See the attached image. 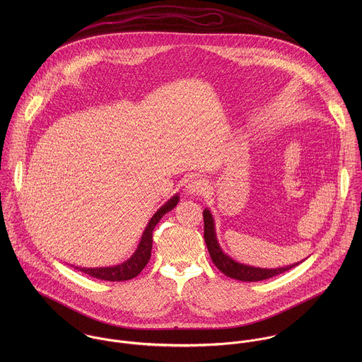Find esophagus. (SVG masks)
<instances>
[{
    "label": "esophagus",
    "mask_w": 362,
    "mask_h": 362,
    "mask_svg": "<svg viewBox=\"0 0 362 362\" xmlns=\"http://www.w3.org/2000/svg\"><path fill=\"white\" fill-rule=\"evenodd\" d=\"M187 192L188 194H192V195H201V194H204L205 191H206V182H205V180H202V178H199V177H194V178H191L189 181H188V184H187Z\"/></svg>",
    "instance_id": "obj_1"
}]
</instances>
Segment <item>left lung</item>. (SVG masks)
Masks as SVG:
<instances>
[{
	"label": "left lung",
	"instance_id": "1",
	"mask_svg": "<svg viewBox=\"0 0 362 362\" xmlns=\"http://www.w3.org/2000/svg\"><path fill=\"white\" fill-rule=\"evenodd\" d=\"M204 221H205V231H204V238L206 243L207 251L210 254L211 262L216 264V267L224 273L226 276L241 280V281H260L270 279L273 276H277L280 273H284L300 263L290 264L287 267H277V269H260V267H254V266H247L243 263H238L235 260L227 257L218 247L216 234H214V224L210 211L205 209L204 210Z\"/></svg>",
	"mask_w": 362,
	"mask_h": 362
}]
</instances>
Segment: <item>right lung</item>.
I'll return each instance as SVG.
<instances>
[{
    "label": "right lung",
    "instance_id": "add662e5",
    "mask_svg": "<svg viewBox=\"0 0 362 362\" xmlns=\"http://www.w3.org/2000/svg\"><path fill=\"white\" fill-rule=\"evenodd\" d=\"M178 204V195L173 197L165 205L160 207L155 213V216L151 218L146 230L144 231L141 244L136 250V252L128 259L127 262L114 266V267H99V269H86V267H75L95 279L105 280V281H125L136 277L148 264L151 255H152V243H153V230L156 224L161 220V217L170 211L173 207Z\"/></svg>",
    "mask_w": 362,
    "mask_h": 362
}]
</instances>
